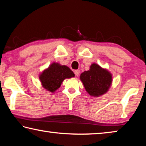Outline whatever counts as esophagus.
<instances>
[{"instance_id": "1", "label": "esophagus", "mask_w": 146, "mask_h": 146, "mask_svg": "<svg viewBox=\"0 0 146 146\" xmlns=\"http://www.w3.org/2000/svg\"><path fill=\"white\" fill-rule=\"evenodd\" d=\"M74 73H75V75L76 76H78L79 75V74H80V70H75L74 71Z\"/></svg>"}]
</instances>
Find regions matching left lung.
Masks as SVG:
<instances>
[{
    "mask_svg": "<svg viewBox=\"0 0 146 146\" xmlns=\"http://www.w3.org/2000/svg\"><path fill=\"white\" fill-rule=\"evenodd\" d=\"M80 79L90 96L100 97L110 90L113 82L112 74L106 68L93 63L90 70L80 74Z\"/></svg>",
    "mask_w": 146,
    "mask_h": 146,
    "instance_id": "left-lung-1",
    "label": "left lung"
}]
</instances>
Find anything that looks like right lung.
<instances>
[{"label": "right lung", "instance_id": "right-lung-1", "mask_svg": "<svg viewBox=\"0 0 146 146\" xmlns=\"http://www.w3.org/2000/svg\"><path fill=\"white\" fill-rule=\"evenodd\" d=\"M74 76L75 74L67 66L54 62L39 73L38 78L44 90L53 93L58 90L65 79Z\"/></svg>", "mask_w": 146, "mask_h": 146}]
</instances>
